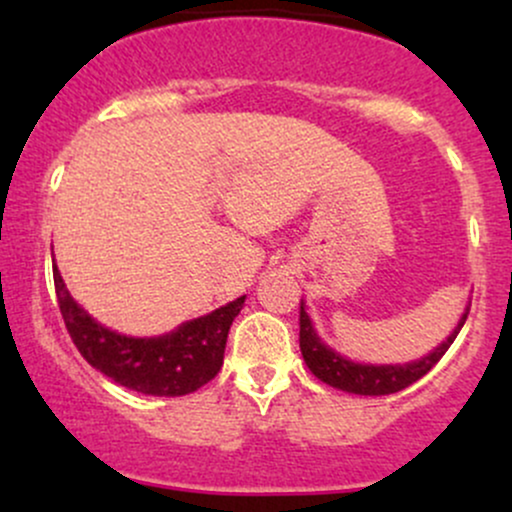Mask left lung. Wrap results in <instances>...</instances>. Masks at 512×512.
<instances>
[{
    "label": "left lung",
    "mask_w": 512,
    "mask_h": 512,
    "mask_svg": "<svg viewBox=\"0 0 512 512\" xmlns=\"http://www.w3.org/2000/svg\"><path fill=\"white\" fill-rule=\"evenodd\" d=\"M469 305H472V301L467 303L460 322H457L455 330L448 334V339L440 342L433 351H428L426 356L407 363H363L351 361L349 356H342L337 349H332V346L317 334L313 320H310L308 310H305V301H301L303 361L317 380H322V383H327L330 387H337V390L342 392H349V395H392V392L404 390V387H409L419 378H424L428 370L443 358L445 351L450 349V344L455 342L457 334H460L464 320H467Z\"/></svg>",
    "instance_id": "1"
}]
</instances>
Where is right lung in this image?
<instances>
[{"label":"right lung","mask_w":512,"mask_h":512,"mask_svg":"<svg viewBox=\"0 0 512 512\" xmlns=\"http://www.w3.org/2000/svg\"><path fill=\"white\" fill-rule=\"evenodd\" d=\"M52 276L64 325L79 354L117 385L151 397H182L207 385L223 366L228 330L245 305L240 296L166 334L132 337L101 325L74 301L55 257Z\"/></svg>","instance_id":"right-lung-1"}]
</instances>
